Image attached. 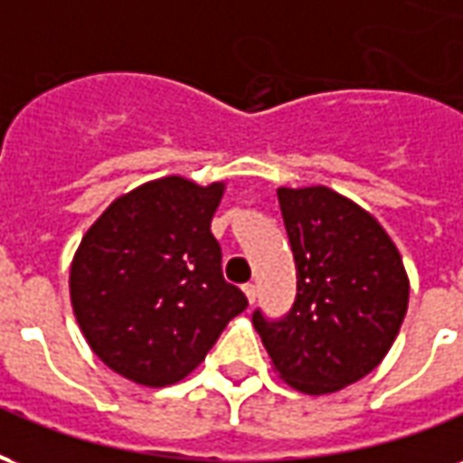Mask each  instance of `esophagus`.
<instances>
[{
  "label": "esophagus",
  "mask_w": 463,
  "mask_h": 463,
  "mask_svg": "<svg viewBox=\"0 0 463 463\" xmlns=\"http://www.w3.org/2000/svg\"><path fill=\"white\" fill-rule=\"evenodd\" d=\"M242 292H245V298H248V302H255V298H258V290H255V285H245L242 288Z\"/></svg>",
  "instance_id": "1"
}]
</instances>
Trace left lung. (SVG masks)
<instances>
[{
    "instance_id": "obj_1",
    "label": "left lung",
    "mask_w": 463,
    "mask_h": 463,
    "mask_svg": "<svg viewBox=\"0 0 463 463\" xmlns=\"http://www.w3.org/2000/svg\"><path fill=\"white\" fill-rule=\"evenodd\" d=\"M298 268L288 317L252 325L275 374L302 394H335L367 377L394 345L409 305L397 245L362 205L327 185L278 188Z\"/></svg>"
}]
</instances>
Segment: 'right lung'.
<instances>
[{"instance_id": "obj_1", "label": "right lung", "mask_w": 463, "mask_h": 463, "mask_svg": "<svg viewBox=\"0 0 463 463\" xmlns=\"http://www.w3.org/2000/svg\"><path fill=\"white\" fill-rule=\"evenodd\" d=\"M225 181L163 175L118 195L84 232L69 295L89 347L118 377L171 387L248 307L222 280L211 221Z\"/></svg>"}]
</instances>
